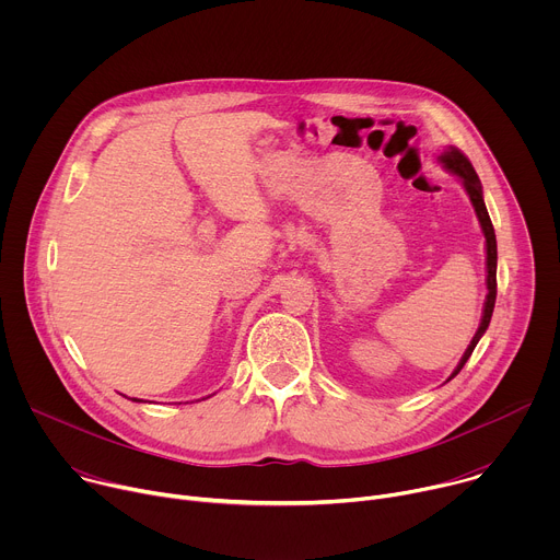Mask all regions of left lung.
<instances>
[{
	"instance_id": "1",
	"label": "left lung",
	"mask_w": 560,
	"mask_h": 560,
	"mask_svg": "<svg viewBox=\"0 0 560 560\" xmlns=\"http://www.w3.org/2000/svg\"><path fill=\"white\" fill-rule=\"evenodd\" d=\"M436 159H439V164H443L445 171H450V173L463 184V188H465V192H467V197H469V201H471V206H474V212H476V217H478V223H481V230H483V234H486V255H488V257H486L488 296H486V303H483L481 324H478V330H476V335L471 337V341H469L465 354L460 357L458 365H456L454 372L450 374L447 381H452V378L463 370V365H465L467 359L471 357L476 343L481 341V337L486 335V330H488V326H490V322H492V312H494V303H497V259H499V257H497V234H494V225H492V221H490V214H488V208H486V201H483V186H481V179H478L476 171L471 168L469 159H467L458 148H454V145H450L447 150H443Z\"/></svg>"
}]
</instances>
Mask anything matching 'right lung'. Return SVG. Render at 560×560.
<instances>
[{"label": "right lung", "mask_w": 560, "mask_h": 560, "mask_svg": "<svg viewBox=\"0 0 560 560\" xmlns=\"http://www.w3.org/2000/svg\"><path fill=\"white\" fill-rule=\"evenodd\" d=\"M130 401H137V404H141V398H130Z\"/></svg>", "instance_id": "obj_1"}]
</instances>
